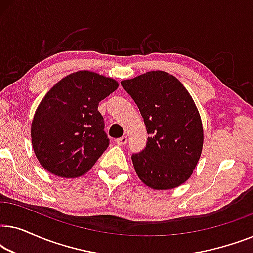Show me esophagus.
I'll return each mask as SVG.
<instances>
[{
    "label": "esophagus",
    "mask_w": 253,
    "mask_h": 253,
    "mask_svg": "<svg viewBox=\"0 0 253 253\" xmlns=\"http://www.w3.org/2000/svg\"><path fill=\"white\" fill-rule=\"evenodd\" d=\"M126 141H127L126 136H123V137H121V138H117V139L115 140V143L117 145H120V146H123V145L126 144Z\"/></svg>",
    "instance_id": "esophagus-1"
}]
</instances>
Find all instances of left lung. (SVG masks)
Returning a JSON list of instances; mask_svg holds the SVG:
<instances>
[{
  "label": "left lung",
  "instance_id": "1",
  "mask_svg": "<svg viewBox=\"0 0 253 253\" xmlns=\"http://www.w3.org/2000/svg\"><path fill=\"white\" fill-rule=\"evenodd\" d=\"M146 126V147L132 154L138 177L155 190L174 189L192 175L202 154L199 112L181 82L165 71H150L121 82Z\"/></svg>",
  "mask_w": 253,
  "mask_h": 253
}]
</instances>
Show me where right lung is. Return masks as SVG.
Listing matches in <instances>:
<instances>
[{
    "label": "right lung",
    "mask_w": 253,
    "mask_h": 253,
    "mask_svg": "<svg viewBox=\"0 0 253 253\" xmlns=\"http://www.w3.org/2000/svg\"><path fill=\"white\" fill-rule=\"evenodd\" d=\"M117 87L114 79L83 70L49 89L31 126L33 151L46 170L74 178L93 167L109 145L99 102Z\"/></svg>",
    "instance_id": "1"
}]
</instances>
